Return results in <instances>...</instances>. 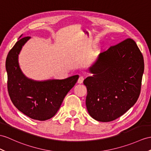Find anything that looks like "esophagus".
Instances as JSON below:
<instances>
[{
	"label": "esophagus",
	"mask_w": 151,
	"mask_h": 151,
	"mask_svg": "<svg viewBox=\"0 0 151 151\" xmlns=\"http://www.w3.org/2000/svg\"><path fill=\"white\" fill-rule=\"evenodd\" d=\"M83 81H84L83 77L81 76V77H79V79L78 81V84H82L83 83Z\"/></svg>",
	"instance_id": "esophagus-1"
}]
</instances>
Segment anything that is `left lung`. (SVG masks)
<instances>
[{
	"mask_svg": "<svg viewBox=\"0 0 151 151\" xmlns=\"http://www.w3.org/2000/svg\"><path fill=\"white\" fill-rule=\"evenodd\" d=\"M84 80L88 113L99 122H111L127 111L140 93L144 71L143 55L127 38L99 55Z\"/></svg>",
	"mask_w": 151,
	"mask_h": 151,
	"instance_id": "1",
	"label": "left lung"
}]
</instances>
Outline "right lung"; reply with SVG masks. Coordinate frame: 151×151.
<instances>
[{
    "label": "right lung",
    "mask_w": 151,
    "mask_h": 151,
    "mask_svg": "<svg viewBox=\"0 0 151 151\" xmlns=\"http://www.w3.org/2000/svg\"><path fill=\"white\" fill-rule=\"evenodd\" d=\"M30 38L27 36L18 40L8 54L6 61L8 90L13 104L20 111L32 119L43 121L56 115L79 76L42 81L27 78L20 68L18 55Z\"/></svg>",
    "instance_id": "add662e5"
}]
</instances>
